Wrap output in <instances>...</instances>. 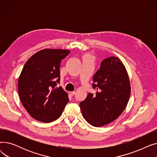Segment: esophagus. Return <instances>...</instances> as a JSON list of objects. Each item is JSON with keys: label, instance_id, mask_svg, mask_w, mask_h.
<instances>
[{"label": "esophagus", "instance_id": "1", "mask_svg": "<svg viewBox=\"0 0 157 157\" xmlns=\"http://www.w3.org/2000/svg\"><path fill=\"white\" fill-rule=\"evenodd\" d=\"M75 92H69V94H70V95H72V96H73V95H75Z\"/></svg>", "mask_w": 157, "mask_h": 157}]
</instances>
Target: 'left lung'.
I'll list each match as a JSON object with an SVG mask.
<instances>
[{"label": "left lung", "mask_w": 157, "mask_h": 157, "mask_svg": "<svg viewBox=\"0 0 157 157\" xmlns=\"http://www.w3.org/2000/svg\"><path fill=\"white\" fill-rule=\"evenodd\" d=\"M92 86L95 95L89 93L79 104L86 121L94 127H102L118 118L130 95V84L124 65L118 57L102 60L95 74Z\"/></svg>", "instance_id": "1"}]
</instances>
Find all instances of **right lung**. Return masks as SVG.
Segmentation results:
<instances>
[{"label":"right lung","instance_id":"right-lung-1","mask_svg":"<svg viewBox=\"0 0 157 157\" xmlns=\"http://www.w3.org/2000/svg\"><path fill=\"white\" fill-rule=\"evenodd\" d=\"M69 53L68 49H42L24 65L18 78V94L24 108L36 120H56L69 101L68 94L56 86L60 80V62Z\"/></svg>","mask_w":157,"mask_h":157}]
</instances>
